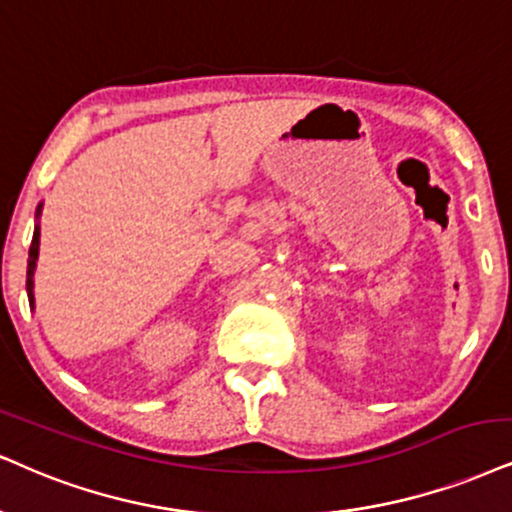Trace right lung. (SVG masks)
Segmentation results:
<instances>
[{
	"label": "right lung",
	"mask_w": 512,
	"mask_h": 512,
	"mask_svg": "<svg viewBox=\"0 0 512 512\" xmlns=\"http://www.w3.org/2000/svg\"><path fill=\"white\" fill-rule=\"evenodd\" d=\"M40 211H42V204L37 206V216H40ZM37 254H40V227L35 225L33 244H30V251H28V282H25V287H28V299H30V304H35V296H33V275H35V266H37Z\"/></svg>",
	"instance_id": "right-lung-1"
}]
</instances>
